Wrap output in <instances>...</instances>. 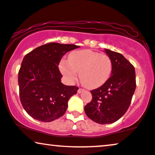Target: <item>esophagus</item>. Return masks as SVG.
<instances>
[{
  "label": "esophagus",
  "instance_id": "1",
  "mask_svg": "<svg viewBox=\"0 0 155 155\" xmlns=\"http://www.w3.org/2000/svg\"><path fill=\"white\" fill-rule=\"evenodd\" d=\"M84 89H82V88H79V89H78V91H77V92H78V94H81V92H83L84 91Z\"/></svg>",
  "mask_w": 155,
  "mask_h": 155
}]
</instances>
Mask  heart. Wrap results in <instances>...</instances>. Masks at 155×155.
<instances>
[{"mask_svg":"<svg viewBox=\"0 0 155 155\" xmlns=\"http://www.w3.org/2000/svg\"><path fill=\"white\" fill-rule=\"evenodd\" d=\"M113 64L110 57L90 49L76 51L69 56V61L62 59L60 71L69 82L77 80L78 72L84 86L90 88L104 85L110 78Z\"/></svg>","mask_w":155,"mask_h":155,"instance_id":"1","label":"heart"}]
</instances>
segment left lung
<instances>
[{
    "label": "left lung",
    "mask_w": 155,
    "mask_h": 155,
    "mask_svg": "<svg viewBox=\"0 0 155 155\" xmlns=\"http://www.w3.org/2000/svg\"><path fill=\"white\" fill-rule=\"evenodd\" d=\"M112 60L111 76L100 87L91 91L92 100L84 107L87 116L99 124L119 120L130 105L136 88L135 68L121 54L105 49Z\"/></svg>",
    "instance_id": "1"
}]
</instances>
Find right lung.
<instances>
[{
	"label": "right lung",
	"mask_w": 155,
	"mask_h": 155,
	"mask_svg": "<svg viewBox=\"0 0 155 155\" xmlns=\"http://www.w3.org/2000/svg\"><path fill=\"white\" fill-rule=\"evenodd\" d=\"M79 47L51 42L38 47L24 57L18 72L20 99L33 118L51 122L65 113L68 101L79 88L61 83L58 65L67 51Z\"/></svg>",
	"instance_id": "add662e5"
}]
</instances>
